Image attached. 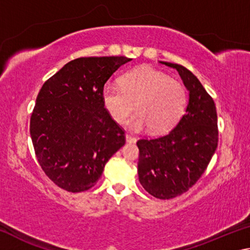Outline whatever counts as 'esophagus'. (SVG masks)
<instances>
[{
  "label": "esophagus",
  "instance_id": "1",
  "mask_svg": "<svg viewBox=\"0 0 250 250\" xmlns=\"http://www.w3.org/2000/svg\"><path fill=\"white\" fill-rule=\"evenodd\" d=\"M125 141L128 143H134L135 141H137V139L130 134H125Z\"/></svg>",
  "mask_w": 250,
  "mask_h": 250
}]
</instances>
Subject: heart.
Returning <instances> with one entry per match:
<instances>
[{"instance_id": "obj_1", "label": "heart", "mask_w": 250, "mask_h": 250, "mask_svg": "<svg viewBox=\"0 0 250 250\" xmlns=\"http://www.w3.org/2000/svg\"><path fill=\"white\" fill-rule=\"evenodd\" d=\"M120 84L104 88V104L112 119L122 124L134 104L137 112L128 121L133 130L149 126L152 132H166L179 121L185 109L184 87L152 67L129 71L122 76Z\"/></svg>"}]
</instances>
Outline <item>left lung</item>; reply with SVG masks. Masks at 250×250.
Returning a JSON list of instances; mask_svg holds the SVG:
<instances>
[{"label":"left lung","mask_w":250,"mask_h":250,"mask_svg":"<svg viewBox=\"0 0 250 250\" xmlns=\"http://www.w3.org/2000/svg\"><path fill=\"white\" fill-rule=\"evenodd\" d=\"M160 62L179 71L188 101L184 116L170 132L137 142L138 174L147 193L170 200L188 192L205 172L217 147V113L196 76L181 65Z\"/></svg>","instance_id":"left-lung-1"}]
</instances>
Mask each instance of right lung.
<instances>
[{"mask_svg":"<svg viewBox=\"0 0 250 250\" xmlns=\"http://www.w3.org/2000/svg\"><path fill=\"white\" fill-rule=\"evenodd\" d=\"M125 56L74 59L45 82L29 132L45 174L71 193L96 185L105 163L125 143V132L104 108V86Z\"/></svg>","mask_w":250,"mask_h":250,"instance_id":"right-lung-1","label":"right lung"}]
</instances>
